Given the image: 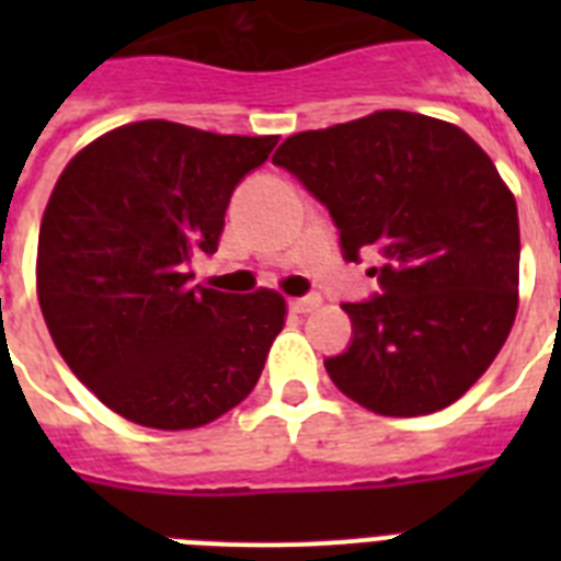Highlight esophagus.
<instances>
[{
  "label": "esophagus",
  "instance_id": "34e87169",
  "mask_svg": "<svg viewBox=\"0 0 561 561\" xmlns=\"http://www.w3.org/2000/svg\"><path fill=\"white\" fill-rule=\"evenodd\" d=\"M320 302H323V299L317 297V294H308V297L290 299V308H294L297 314H311L314 308H320Z\"/></svg>",
  "mask_w": 561,
  "mask_h": 561
}]
</instances>
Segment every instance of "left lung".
I'll list each match as a JSON object with an SVG mask.
<instances>
[{
    "mask_svg": "<svg viewBox=\"0 0 561 561\" xmlns=\"http://www.w3.org/2000/svg\"><path fill=\"white\" fill-rule=\"evenodd\" d=\"M273 162L325 203L346 262L383 255V294L346 302L350 350L325 360L378 416H425L486 373L518 311V209L489 153L451 122L378 110L288 136Z\"/></svg>",
    "mask_w": 561,
    "mask_h": 561,
    "instance_id": "obj_1",
    "label": "left lung"
}]
</instances>
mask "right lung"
<instances>
[{
  "mask_svg": "<svg viewBox=\"0 0 561 561\" xmlns=\"http://www.w3.org/2000/svg\"><path fill=\"white\" fill-rule=\"evenodd\" d=\"M279 136L122 125L75 153L57 178L37 241V299L60 358L113 413L192 431L250 396L285 297L192 285L215 253L229 197Z\"/></svg>",
  "mask_w": 561,
  "mask_h": 561,
  "instance_id": "1",
  "label": "right lung"
}]
</instances>
